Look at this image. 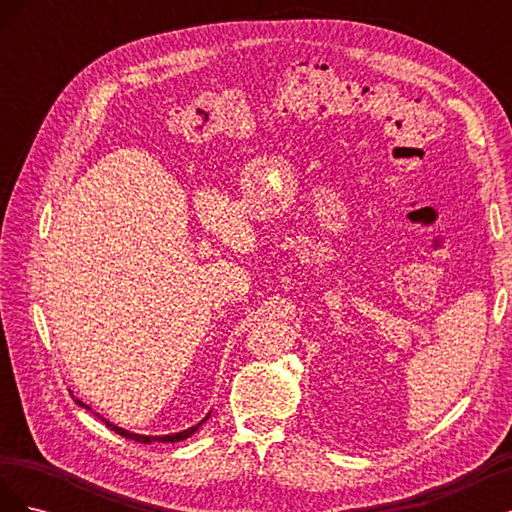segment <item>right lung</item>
<instances>
[{"mask_svg": "<svg viewBox=\"0 0 512 512\" xmlns=\"http://www.w3.org/2000/svg\"><path fill=\"white\" fill-rule=\"evenodd\" d=\"M76 404L89 410V406H85L81 399H76ZM100 418H102V416H100ZM207 418H209V414H207L198 425H194V427H190V429H185V431H179V433H170V436H141V433H132V431L121 429V427H117V425H113V423H108V421H104V418H102V421L106 423V427H111L115 433H119V436H123V438L134 440V442H141V444H151V442H181V440H185V438H190L192 433H196L198 427L207 421Z\"/></svg>", "mask_w": 512, "mask_h": 512, "instance_id": "right-lung-1", "label": "right lung"}]
</instances>
